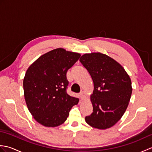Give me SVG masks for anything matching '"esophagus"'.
Here are the masks:
<instances>
[{
    "mask_svg": "<svg viewBox=\"0 0 152 152\" xmlns=\"http://www.w3.org/2000/svg\"><path fill=\"white\" fill-rule=\"evenodd\" d=\"M80 98L81 99L83 100L86 98V93L84 91H82L81 93H80Z\"/></svg>",
    "mask_w": 152,
    "mask_h": 152,
    "instance_id": "1",
    "label": "esophagus"
}]
</instances>
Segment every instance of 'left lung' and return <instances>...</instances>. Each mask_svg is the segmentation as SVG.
<instances>
[{
	"label": "left lung",
	"instance_id": "8db88e82",
	"mask_svg": "<svg viewBox=\"0 0 152 152\" xmlns=\"http://www.w3.org/2000/svg\"><path fill=\"white\" fill-rule=\"evenodd\" d=\"M80 61L94 84L91 95L93 113L86 116V121L99 129L111 127L127 108L133 90L130 77L120 64L105 54L85 53Z\"/></svg>",
	"mask_w": 152,
	"mask_h": 152
}]
</instances>
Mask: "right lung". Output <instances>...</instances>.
I'll list each match as a JSON object with an SVG mask.
<instances>
[{"mask_svg": "<svg viewBox=\"0 0 152 152\" xmlns=\"http://www.w3.org/2000/svg\"><path fill=\"white\" fill-rule=\"evenodd\" d=\"M81 55L57 48L41 56L28 68L23 79L25 102L38 123L57 127L66 120L79 99L67 94V70Z\"/></svg>", "mask_w": 152, "mask_h": 152, "instance_id": "add662e5", "label": "right lung"}]
</instances>
